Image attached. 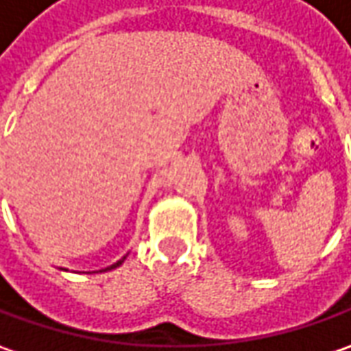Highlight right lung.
<instances>
[{"mask_svg":"<svg viewBox=\"0 0 351 351\" xmlns=\"http://www.w3.org/2000/svg\"><path fill=\"white\" fill-rule=\"evenodd\" d=\"M124 258H126V256H124ZM124 258H122V260H118V262H116V264H112V266H108V268H106V270H112V268H118V266H120V264H122V262H124ZM106 270H104V272H106Z\"/></svg>","mask_w":351,"mask_h":351,"instance_id":"obj_1","label":"right lung"}]
</instances>
